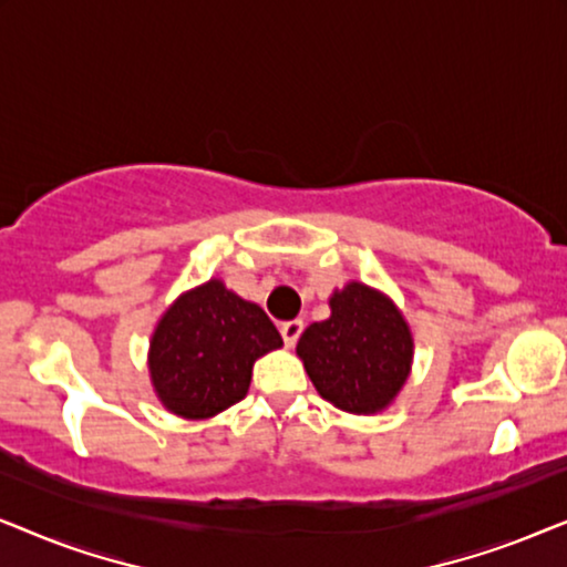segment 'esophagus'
I'll use <instances>...</instances> for the list:
<instances>
[{
  "mask_svg": "<svg viewBox=\"0 0 567 567\" xmlns=\"http://www.w3.org/2000/svg\"><path fill=\"white\" fill-rule=\"evenodd\" d=\"M301 330H305V322L301 320H289V322H284L281 324V336H284V343L286 346H297V340H299V336H301Z\"/></svg>",
  "mask_w": 567,
  "mask_h": 567,
  "instance_id": "esophagus-1",
  "label": "esophagus"
}]
</instances>
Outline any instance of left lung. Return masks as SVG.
I'll return each instance as SVG.
<instances>
[{"label":"left lung","mask_w":567,"mask_h":567,"mask_svg":"<svg viewBox=\"0 0 567 567\" xmlns=\"http://www.w3.org/2000/svg\"><path fill=\"white\" fill-rule=\"evenodd\" d=\"M315 390L353 415H374L398 398L413 363V336L390 297L351 281L330 297V317L297 343Z\"/></svg>","instance_id":"1"}]
</instances>
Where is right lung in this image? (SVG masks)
I'll use <instances>...</instances> for the list:
<instances>
[{
    "label": "right lung",
    "instance_id": "obj_1",
    "mask_svg": "<svg viewBox=\"0 0 567 567\" xmlns=\"http://www.w3.org/2000/svg\"><path fill=\"white\" fill-rule=\"evenodd\" d=\"M281 346L258 305L212 278L177 297L154 328V392L169 413L188 421L214 417L245 398L255 361Z\"/></svg>",
    "mask_w": 567,
    "mask_h": 567
}]
</instances>
